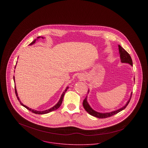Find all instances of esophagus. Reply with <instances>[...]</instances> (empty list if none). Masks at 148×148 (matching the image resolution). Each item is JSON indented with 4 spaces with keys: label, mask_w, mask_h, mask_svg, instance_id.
Masks as SVG:
<instances>
[{
    "label": "esophagus",
    "mask_w": 148,
    "mask_h": 148,
    "mask_svg": "<svg viewBox=\"0 0 148 148\" xmlns=\"http://www.w3.org/2000/svg\"><path fill=\"white\" fill-rule=\"evenodd\" d=\"M79 78L80 79H82V80H83V79H84V78H83V77L82 76H80L79 75Z\"/></svg>",
    "instance_id": "esophagus-1"
}]
</instances>
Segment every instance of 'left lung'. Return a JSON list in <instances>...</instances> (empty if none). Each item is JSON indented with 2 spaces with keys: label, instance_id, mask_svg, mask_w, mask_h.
Masks as SVG:
<instances>
[{
  "label": "left lung",
  "instance_id": "1",
  "mask_svg": "<svg viewBox=\"0 0 148 148\" xmlns=\"http://www.w3.org/2000/svg\"><path fill=\"white\" fill-rule=\"evenodd\" d=\"M119 53H120L121 62L123 63L129 64L130 65L133 66L132 60V58H131L130 55L120 45H119ZM89 89H88V93H89ZM132 93H131L130 98H129V100L127 101V103H126V104L125 106H123V107H121V108H119V109H117V110L110 112L100 113V112H97V111L93 110L90 107V106H89V104L88 103L87 96L85 97V99L84 100L83 105V106L85 110L89 114H90V115H92V116H93L94 117H97L99 119H106V118H107V117H110L112 116H113V115L118 113L119 112H121V110H124L127 107V106L128 105V104H129V101L130 100V99H131V97H132Z\"/></svg>",
  "mask_w": 148,
  "mask_h": 148
}]
</instances>
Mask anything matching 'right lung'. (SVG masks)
I'll return each mask as SVG.
<instances>
[{
  "instance_id": "1",
  "label": "right lung",
  "mask_w": 148,
  "mask_h": 148,
  "mask_svg": "<svg viewBox=\"0 0 148 148\" xmlns=\"http://www.w3.org/2000/svg\"><path fill=\"white\" fill-rule=\"evenodd\" d=\"M42 38V39H44V37L39 36V37H38V38H37V39H35L33 42H31L29 45H32V44H34V43H35L36 41L37 40H38V39H39V38ZM15 68H16V66H15ZM14 82H15V77H14ZM68 88H69V87H68V86H67V87L65 88V89L64 90V91L63 92V93H62V96H61V97H60V100H59L58 103L55 106H53V107H52V108H49V109H47V110H42V111L34 110V109H31V108H29V107H28V106H27L24 105V104L21 103V101L20 100V99H19V97H18V93H17V90H16V86H15V93H16V97H17V99H18V100H19V101L20 102V103H21V106H23L24 107H25V108H27L28 110H30L31 112H32V113H34L38 114H46V113H49V112H52V111H53V110H56V109H58L60 106L61 104H62V103L63 100L64 96V95H65V93L66 92V91L67 90V89H68Z\"/></svg>"
}]
</instances>
